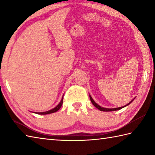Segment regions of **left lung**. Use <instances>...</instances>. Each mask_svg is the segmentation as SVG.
Here are the masks:
<instances>
[{"mask_svg":"<svg viewBox=\"0 0 155 155\" xmlns=\"http://www.w3.org/2000/svg\"><path fill=\"white\" fill-rule=\"evenodd\" d=\"M89 97H90V99H91V103H93V104L94 105V106L95 107H97L98 110H101V111H115V110H120V109H121V108H123V107H126V106H127V105H128L129 104H130V103H132V102H133V100L132 101H130L129 103L127 104V105H125V106H124V107H118V108H103V107H101V106H99V105L97 104L96 103H95V102L93 101V98H92V97H91V96H89Z\"/></svg>","mask_w":155,"mask_h":155,"instance_id":"left-lung-1","label":"left lung"}]
</instances>
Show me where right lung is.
Instances as JSON below:
<instances>
[{
  "mask_svg": "<svg viewBox=\"0 0 155 155\" xmlns=\"http://www.w3.org/2000/svg\"><path fill=\"white\" fill-rule=\"evenodd\" d=\"M62 103H63V97L62 98V100L61 101L60 103H59L55 108H52V109H51V110H48V111L42 112V113H37L38 114H51V113H55V112H57V110H58L59 109H60V108L61 107L62 104Z\"/></svg>",
  "mask_w": 155,
  "mask_h": 155,
  "instance_id": "right-lung-1",
  "label": "right lung"
}]
</instances>
